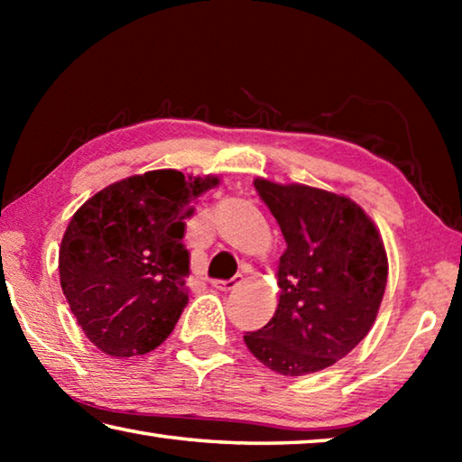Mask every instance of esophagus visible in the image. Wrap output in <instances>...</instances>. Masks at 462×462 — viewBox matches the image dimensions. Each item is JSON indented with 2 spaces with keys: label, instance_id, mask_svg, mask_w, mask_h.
Masks as SVG:
<instances>
[{
  "label": "esophagus",
  "instance_id": "34e87169",
  "mask_svg": "<svg viewBox=\"0 0 462 462\" xmlns=\"http://www.w3.org/2000/svg\"><path fill=\"white\" fill-rule=\"evenodd\" d=\"M242 283V275H236V277H232V279H216V281H212V287L214 289H217V291H230V289H234V287H238Z\"/></svg>",
  "mask_w": 462,
  "mask_h": 462
}]
</instances>
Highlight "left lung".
Returning <instances> with one entry per match:
<instances>
[{
	"label": "left lung",
	"instance_id": "8db88e82",
	"mask_svg": "<svg viewBox=\"0 0 462 462\" xmlns=\"http://www.w3.org/2000/svg\"><path fill=\"white\" fill-rule=\"evenodd\" d=\"M254 187L287 248L277 267L275 316L245 334L246 346L285 377L328 369L374 324L387 285L385 245L374 222L346 195L263 177Z\"/></svg>",
	"mask_w": 462,
	"mask_h": 462
}]
</instances>
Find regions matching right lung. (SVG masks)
<instances>
[{"instance_id":"obj_1","label":"right lung","mask_w":462,"mask_h":462,"mask_svg":"<svg viewBox=\"0 0 462 462\" xmlns=\"http://www.w3.org/2000/svg\"><path fill=\"white\" fill-rule=\"evenodd\" d=\"M214 175L159 169L104 187L73 214L59 275L83 334L114 358L154 350L187 306L185 220Z\"/></svg>"}]
</instances>
